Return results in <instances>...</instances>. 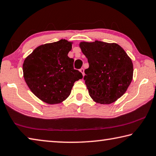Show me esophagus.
Listing matches in <instances>:
<instances>
[{
    "mask_svg": "<svg viewBox=\"0 0 156 156\" xmlns=\"http://www.w3.org/2000/svg\"><path fill=\"white\" fill-rule=\"evenodd\" d=\"M80 72L83 73V75L84 76V69L83 68H81L80 69Z\"/></svg>",
    "mask_w": 156,
    "mask_h": 156,
    "instance_id": "34e87169",
    "label": "esophagus"
}]
</instances>
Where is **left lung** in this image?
I'll return each mask as SVG.
<instances>
[{
    "mask_svg": "<svg viewBox=\"0 0 156 156\" xmlns=\"http://www.w3.org/2000/svg\"><path fill=\"white\" fill-rule=\"evenodd\" d=\"M79 46L89 65L84 77L89 96L100 104L116 101L127 90L133 79L131 59L116 43L96 41L81 42Z\"/></svg>",
    "mask_w": 156,
    "mask_h": 156,
    "instance_id": "8db88e82",
    "label": "left lung"
}]
</instances>
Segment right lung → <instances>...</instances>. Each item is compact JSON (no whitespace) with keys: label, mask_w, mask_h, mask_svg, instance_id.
I'll list each match as a JSON object with an SVG mask.
<instances>
[{"label":"right lung","mask_w":156,"mask_h":156,"mask_svg":"<svg viewBox=\"0 0 156 156\" xmlns=\"http://www.w3.org/2000/svg\"><path fill=\"white\" fill-rule=\"evenodd\" d=\"M72 43L65 39L38 46L26 58L23 77L31 92L49 105L58 104L69 96L73 84L83 74L73 69L68 53Z\"/></svg>","instance_id":"add662e5"}]
</instances>
